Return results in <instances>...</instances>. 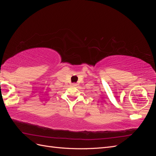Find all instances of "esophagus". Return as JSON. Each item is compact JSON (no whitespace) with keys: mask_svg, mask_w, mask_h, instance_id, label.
Wrapping results in <instances>:
<instances>
[{"mask_svg":"<svg viewBox=\"0 0 156 156\" xmlns=\"http://www.w3.org/2000/svg\"><path fill=\"white\" fill-rule=\"evenodd\" d=\"M72 85H73V86H77V83H73Z\"/></svg>","mask_w":156,"mask_h":156,"instance_id":"34e87169","label":"esophagus"}]
</instances>
